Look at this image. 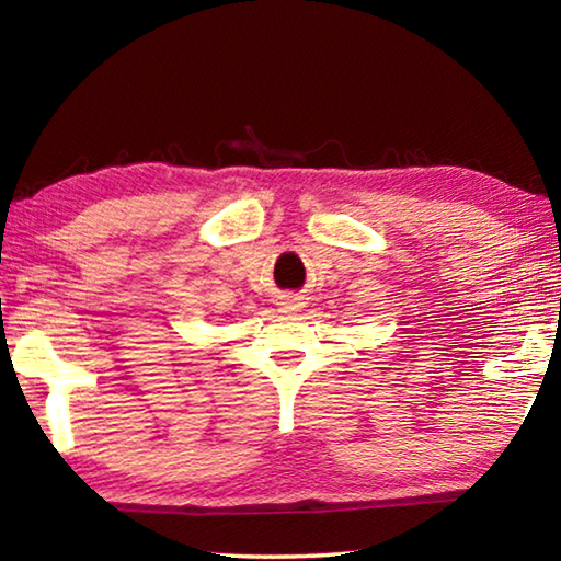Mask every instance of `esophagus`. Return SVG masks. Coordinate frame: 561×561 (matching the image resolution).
Here are the masks:
<instances>
[{"mask_svg":"<svg viewBox=\"0 0 561 561\" xmlns=\"http://www.w3.org/2000/svg\"><path fill=\"white\" fill-rule=\"evenodd\" d=\"M299 307H301V301H299L297 297H287V299L282 301V309H284V311H297Z\"/></svg>","mask_w":561,"mask_h":561,"instance_id":"1","label":"esophagus"}]
</instances>
